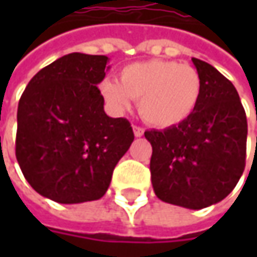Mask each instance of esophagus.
<instances>
[{"mask_svg":"<svg viewBox=\"0 0 257 257\" xmlns=\"http://www.w3.org/2000/svg\"><path fill=\"white\" fill-rule=\"evenodd\" d=\"M133 130H134V136L136 137H142L144 134V130L140 127V125H133Z\"/></svg>","mask_w":257,"mask_h":257,"instance_id":"1","label":"esophagus"}]
</instances>
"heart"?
<instances>
[{
	"instance_id": "1",
	"label": "heart",
	"mask_w": 257,
	"mask_h": 257,
	"mask_svg": "<svg viewBox=\"0 0 257 257\" xmlns=\"http://www.w3.org/2000/svg\"><path fill=\"white\" fill-rule=\"evenodd\" d=\"M100 93L118 113L132 108V98L139 100L144 121L167 128L184 123L194 113L202 95V78L192 65L150 60L124 67L120 81L104 80Z\"/></svg>"
}]
</instances>
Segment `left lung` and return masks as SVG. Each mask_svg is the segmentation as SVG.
<instances>
[{"label": "left lung", "instance_id": "8db88e82", "mask_svg": "<svg viewBox=\"0 0 257 257\" xmlns=\"http://www.w3.org/2000/svg\"><path fill=\"white\" fill-rule=\"evenodd\" d=\"M202 78V95L184 123L147 130L156 196L199 210L223 200L246 164L247 120L234 85L213 65L192 58Z\"/></svg>", "mask_w": 257, "mask_h": 257}]
</instances>
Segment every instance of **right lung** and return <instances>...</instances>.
<instances>
[{
	"label": "right lung",
	"instance_id": "add662e5",
	"mask_svg": "<svg viewBox=\"0 0 257 257\" xmlns=\"http://www.w3.org/2000/svg\"><path fill=\"white\" fill-rule=\"evenodd\" d=\"M108 57L67 54L31 78L18 103L15 156L35 192L73 204L103 197L134 140L127 118L104 113L97 84Z\"/></svg>",
	"mask_w": 257,
	"mask_h": 257
}]
</instances>
